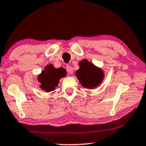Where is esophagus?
Returning a JSON list of instances; mask_svg holds the SVG:
<instances>
[{
  "instance_id": "34e87169",
  "label": "esophagus",
  "mask_w": 146,
  "mask_h": 146,
  "mask_svg": "<svg viewBox=\"0 0 146 146\" xmlns=\"http://www.w3.org/2000/svg\"><path fill=\"white\" fill-rule=\"evenodd\" d=\"M66 69L68 72L71 74H72L73 71H72V67L70 65H66Z\"/></svg>"
}]
</instances>
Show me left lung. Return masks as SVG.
Returning <instances> with one entry per match:
<instances>
[{
  "label": "left lung",
  "instance_id": "left-lung-1",
  "mask_svg": "<svg viewBox=\"0 0 146 146\" xmlns=\"http://www.w3.org/2000/svg\"><path fill=\"white\" fill-rule=\"evenodd\" d=\"M76 76L81 85L89 89L98 86L104 78L102 71L86 59L80 62V69L76 72Z\"/></svg>",
  "mask_w": 146,
  "mask_h": 146
}]
</instances>
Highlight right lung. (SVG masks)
<instances>
[{
    "label": "right lung",
    "mask_w": 146,
    "mask_h": 146,
    "mask_svg": "<svg viewBox=\"0 0 146 146\" xmlns=\"http://www.w3.org/2000/svg\"><path fill=\"white\" fill-rule=\"evenodd\" d=\"M66 73L65 70L62 68H55L52 64L46 66L38 76V82L41 84L40 87L46 92L54 91L60 78L64 77Z\"/></svg>",
    "instance_id": "1"
}]
</instances>
